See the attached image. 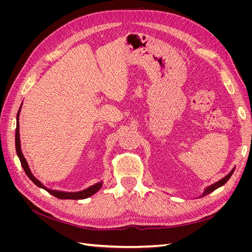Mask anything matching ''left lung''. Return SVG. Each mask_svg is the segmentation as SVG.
Returning <instances> with one entry per match:
<instances>
[{
  "label": "left lung",
  "mask_w": 252,
  "mask_h": 252,
  "mask_svg": "<svg viewBox=\"0 0 252 252\" xmlns=\"http://www.w3.org/2000/svg\"><path fill=\"white\" fill-rule=\"evenodd\" d=\"M234 169H235V167H234V168L229 172V173H228L227 175H226V177L225 178H223L222 180H220V181H218L217 183H215V184H212V185H210L209 187H207V188H206L205 190H204V192L202 193V195L201 196H205V195H207V194H209V193H211L212 191H215V190L216 189H218L219 187H220V186H223L224 184H225V183L228 181V180H229L230 179V177H231V175H232V173H233V171H234Z\"/></svg>",
  "instance_id": "8db88e82"
}]
</instances>
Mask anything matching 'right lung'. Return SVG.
<instances>
[{
    "mask_svg": "<svg viewBox=\"0 0 252 252\" xmlns=\"http://www.w3.org/2000/svg\"><path fill=\"white\" fill-rule=\"evenodd\" d=\"M20 111H21V107L18 111V114H17V128H16V150H17V155L20 158V162H21V165L23 167V169H24L25 173L27 174V177L32 180L34 184L37 186V187H41L43 189L46 190V191H48L50 194L55 195L56 197H58V199H61V200H83V199H87V197L94 195L95 192H97L98 190L101 189V187L103 186V182H100V183H96V184L93 185L88 187L87 189H84L82 190V191H79V192H64V191H58V190H52V189H48L47 187H45L42 183L34 178V175L32 173V171H30L29 169V166L26 162V159L24 158V156H23L22 154V150H21V143H20V130H19V116H20Z\"/></svg>",
    "mask_w": 252,
    "mask_h": 252,
    "instance_id": "1",
    "label": "right lung"
}]
</instances>
